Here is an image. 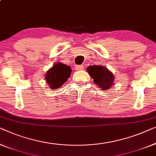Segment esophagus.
<instances>
[{
  "mask_svg": "<svg viewBox=\"0 0 156 156\" xmlns=\"http://www.w3.org/2000/svg\"><path fill=\"white\" fill-rule=\"evenodd\" d=\"M84 69V66L83 65H78L76 66V70H82Z\"/></svg>",
  "mask_w": 156,
  "mask_h": 156,
  "instance_id": "esophagus-1",
  "label": "esophagus"
}]
</instances>
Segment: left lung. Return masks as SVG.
<instances>
[{"label": "left lung", "instance_id": "8db88e82", "mask_svg": "<svg viewBox=\"0 0 156 156\" xmlns=\"http://www.w3.org/2000/svg\"><path fill=\"white\" fill-rule=\"evenodd\" d=\"M87 71L93 78L94 83L102 90H107L113 85L115 77L107 68L102 66H90L87 67Z\"/></svg>", "mask_w": 156, "mask_h": 156}]
</instances>
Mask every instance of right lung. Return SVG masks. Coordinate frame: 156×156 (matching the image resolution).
<instances>
[{
	"label": "right lung",
	"mask_w": 156,
	"mask_h": 156,
	"mask_svg": "<svg viewBox=\"0 0 156 156\" xmlns=\"http://www.w3.org/2000/svg\"><path fill=\"white\" fill-rule=\"evenodd\" d=\"M71 73V67L61 63H58L47 72L45 78L51 88L57 89L66 82Z\"/></svg>",
	"instance_id": "obj_1"
}]
</instances>
